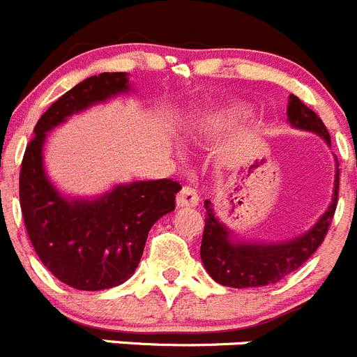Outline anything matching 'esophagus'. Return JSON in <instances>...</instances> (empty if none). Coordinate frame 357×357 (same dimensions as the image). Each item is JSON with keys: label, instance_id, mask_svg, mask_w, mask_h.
<instances>
[{"label": "esophagus", "instance_id": "1", "mask_svg": "<svg viewBox=\"0 0 357 357\" xmlns=\"http://www.w3.org/2000/svg\"><path fill=\"white\" fill-rule=\"evenodd\" d=\"M199 203V196H197V190L192 185H183L180 189L177 196V204L180 208H192L197 206Z\"/></svg>", "mask_w": 357, "mask_h": 357}]
</instances>
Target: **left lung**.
I'll return each instance as SVG.
<instances>
[{
	"mask_svg": "<svg viewBox=\"0 0 357 357\" xmlns=\"http://www.w3.org/2000/svg\"><path fill=\"white\" fill-rule=\"evenodd\" d=\"M288 119L300 130L319 133L330 144V133L319 116L307 107L298 97L290 95L288 102ZM338 201V170L335 180L333 201L324 211L321 220L297 239L280 245H245L232 243L229 232L215 218L210 201H204L206 218H204L203 239H201V260L208 274L217 283L231 288H253L273 284L300 269L314 252L324 241L333 220Z\"/></svg>",
	"mask_w": 357,
	"mask_h": 357,
	"instance_id": "obj_1",
	"label": "left lung"
}]
</instances>
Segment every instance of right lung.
Here are the masks:
<instances>
[{"label": "right lung", "instance_id": "right-lung-1", "mask_svg": "<svg viewBox=\"0 0 357 357\" xmlns=\"http://www.w3.org/2000/svg\"><path fill=\"white\" fill-rule=\"evenodd\" d=\"M126 90L125 73L86 77L38 119L36 135L24 153L19 196L27 234L43 266L76 290L125 283L142 259L154 222L175 210L180 183L172 178L119 185L97 201H67L45 175L41 153L48 130L73 112Z\"/></svg>", "mask_w": 357, "mask_h": 357}]
</instances>
